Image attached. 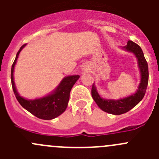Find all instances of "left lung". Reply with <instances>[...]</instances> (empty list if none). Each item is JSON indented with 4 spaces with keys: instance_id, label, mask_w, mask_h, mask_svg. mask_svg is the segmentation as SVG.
<instances>
[{
    "instance_id": "left-lung-1",
    "label": "left lung",
    "mask_w": 159,
    "mask_h": 159,
    "mask_svg": "<svg viewBox=\"0 0 159 159\" xmlns=\"http://www.w3.org/2000/svg\"><path fill=\"white\" fill-rule=\"evenodd\" d=\"M125 51L133 53L138 59V65L141 74V81L139 89L134 94L124 98L113 100L104 99L98 93L94 84L91 89V95L98 106L104 111L112 115H121L128 112L138 105L144 98L148 83V63L144 56L143 51L140 46L131 41H128L127 45L122 48Z\"/></svg>"
}]
</instances>
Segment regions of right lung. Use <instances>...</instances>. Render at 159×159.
<instances>
[{
	"mask_svg": "<svg viewBox=\"0 0 159 159\" xmlns=\"http://www.w3.org/2000/svg\"><path fill=\"white\" fill-rule=\"evenodd\" d=\"M25 45L26 44H24L20 47L11 67V84L16 98L24 108L28 111L37 118L44 120H51L57 118L66 110L69 101L70 90L80 76L70 75L65 77L52 93L41 98H36L34 100L24 98L23 97L20 96L16 89L14 81V69L19 54Z\"/></svg>",
	"mask_w": 159,
	"mask_h": 159,
	"instance_id": "add662e5",
	"label": "right lung"
}]
</instances>
